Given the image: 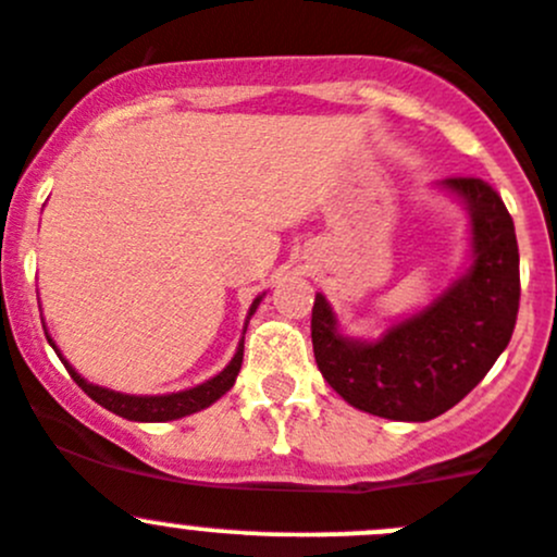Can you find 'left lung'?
<instances>
[{
  "instance_id": "left-lung-1",
  "label": "left lung",
  "mask_w": 557,
  "mask_h": 557,
  "mask_svg": "<svg viewBox=\"0 0 557 557\" xmlns=\"http://www.w3.org/2000/svg\"><path fill=\"white\" fill-rule=\"evenodd\" d=\"M472 216V267L431 308L360 343L337 332L315 296L310 335L321 376L343 401L387 420L440 418L481 382L508 346L519 313V247L506 202L481 178L443 181Z\"/></svg>"
}]
</instances>
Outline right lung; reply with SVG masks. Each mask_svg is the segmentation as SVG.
I'll list each match as a JSON object with an SVG mask.
<instances>
[{"mask_svg":"<svg viewBox=\"0 0 557 557\" xmlns=\"http://www.w3.org/2000/svg\"><path fill=\"white\" fill-rule=\"evenodd\" d=\"M258 302H261V296H258V299L252 302L249 315L255 313ZM244 330H247V326H244ZM49 343H51V337H49ZM51 346H54V343H51ZM54 351H57V346H54ZM57 355H60V351H57ZM60 360H62V355H60ZM242 360H244V341L238 343L236 357H233L231 366H227L220 376L208 379V382L197 384V387H191V389H184V393H173V396H126V393H114V389L98 387V384L85 382V379H82L74 368L67 366L65 360L62 362H65L71 379H74V382L85 389L92 401L101 404V407L109 409V412L121 414V418H126V420H137V423H164V420H178V418H186V414H191V412H200V409L211 407L216 398L225 396L227 389L233 387V382H236L238 371H242Z\"/></svg>","mask_w":557,"mask_h":557,"instance_id":"right-lung-1","label":"right lung"}]
</instances>
